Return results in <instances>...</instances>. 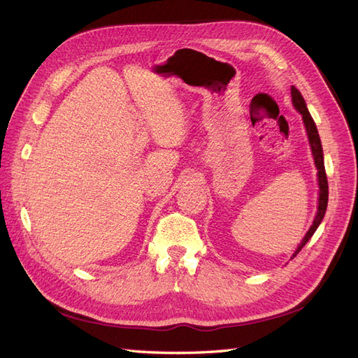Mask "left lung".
<instances>
[{
  "instance_id": "8db88e82",
  "label": "left lung",
  "mask_w": 358,
  "mask_h": 358,
  "mask_svg": "<svg viewBox=\"0 0 358 358\" xmlns=\"http://www.w3.org/2000/svg\"><path fill=\"white\" fill-rule=\"evenodd\" d=\"M292 103L295 106V108L298 112L302 115V121H304L306 125V130H307V136H308V142L311 146V152H313V159H315V164L317 168V181H319V203H317V213L315 216V221L311 224L310 230L307 231V234L304 236V239L298 245V248L293 254V257L304 248L306 243L310 241V237L315 234V231L317 230L319 224L322 222V219L325 216L327 212V204H328V181H327V173H325V164H324V151H322V143H320V137L317 133V128L316 124L313 121V117H311L307 104L304 98H302L301 92L295 87L292 86Z\"/></svg>"
}]
</instances>
